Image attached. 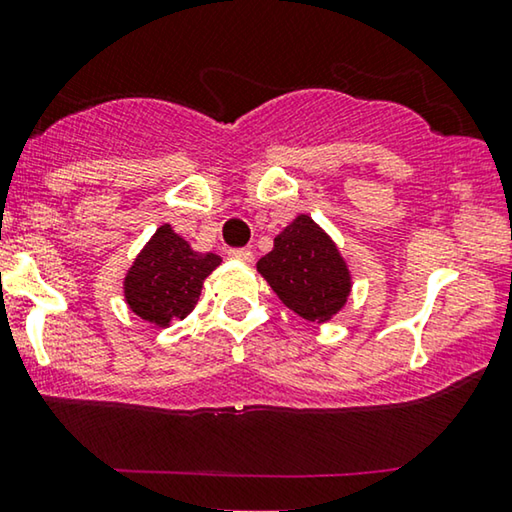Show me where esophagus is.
Wrapping results in <instances>:
<instances>
[{
  "label": "esophagus",
  "instance_id": "esophagus-1",
  "mask_svg": "<svg viewBox=\"0 0 512 512\" xmlns=\"http://www.w3.org/2000/svg\"><path fill=\"white\" fill-rule=\"evenodd\" d=\"M227 255H230L232 259H239V262H253V253H250L248 248H230L227 250Z\"/></svg>",
  "mask_w": 512,
  "mask_h": 512
}]
</instances>
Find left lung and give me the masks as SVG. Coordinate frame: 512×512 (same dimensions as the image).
I'll use <instances>...</instances> for the list:
<instances>
[{
    "instance_id": "1",
    "label": "left lung",
    "mask_w": 512,
    "mask_h": 512,
    "mask_svg": "<svg viewBox=\"0 0 512 512\" xmlns=\"http://www.w3.org/2000/svg\"><path fill=\"white\" fill-rule=\"evenodd\" d=\"M257 271L289 310L317 324L340 312L352 292L338 246L305 213L273 239V250L259 259Z\"/></svg>"
}]
</instances>
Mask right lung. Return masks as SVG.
I'll use <instances>...</instances> for the list:
<instances>
[{
  "instance_id": "add662e5",
  "label": "right lung",
  "mask_w": 512,
  "mask_h": 512,
  "mask_svg": "<svg viewBox=\"0 0 512 512\" xmlns=\"http://www.w3.org/2000/svg\"><path fill=\"white\" fill-rule=\"evenodd\" d=\"M218 264V255L195 253L170 225H160L124 280L126 303L144 322L170 326L195 308Z\"/></svg>"
}]
</instances>
